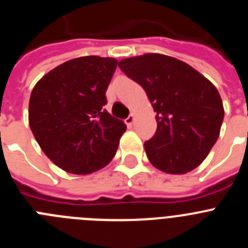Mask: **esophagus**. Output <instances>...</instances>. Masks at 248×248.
<instances>
[{"instance_id": "34e87169", "label": "esophagus", "mask_w": 248, "mask_h": 248, "mask_svg": "<svg viewBox=\"0 0 248 248\" xmlns=\"http://www.w3.org/2000/svg\"><path fill=\"white\" fill-rule=\"evenodd\" d=\"M133 123H134V115H133V114H130V115H129V117L125 119V124L128 126H131L133 125Z\"/></svg>"}]
</instances>
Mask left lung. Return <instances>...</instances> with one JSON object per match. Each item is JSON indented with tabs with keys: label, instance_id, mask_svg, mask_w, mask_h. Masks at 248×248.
I'll return each instance as SVG.
<instances>
[{
	"label": "left lung",
	"instance_id": "1",
	"mask_svg": "<svg viewBox=\"0 0 248 248\" xmlns=\"http://www.w3.org/2000/svg\"><path fill=\"white\" fill-rule=\"evenodd\" d=\"M119 68L143 87L156 111V131L144 143L150 163L169 174L198 168L216 143L223 120L215 85L185 62L164 54L122 59Z\"/></svg>",
	"mask_w": 248,
	"mask_h": 248
}]
</instances>
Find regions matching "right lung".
Here are the masks:
<instances>
[{"mask_svg": "<svg viewBox=\"0 0 248 248\" xmlns=\"http://www.w3.org/2000/svg\"><path fill=\"white\" fill-rule=\"evenodd\" d=\"M118 61L98 56L71 59L46 74L30 98L31 130L58 168L85 175L109 164L126 130L104 109Z\"/></svg>", "mask_w": 248, "mask_h": 248, "instance_id": "right-lung-1", "label": "right lung"}]
</instances>
